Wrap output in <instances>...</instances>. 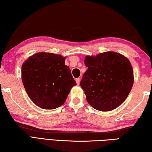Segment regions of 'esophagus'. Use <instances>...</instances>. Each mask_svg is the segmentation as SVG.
I'll return each instance as SVG.
<instances>
[{"instance_id":"esophagus-1","label":"esophagus","mask_w":152,"mask_h":152,"mask_svg":"<svg viewBox=\"0 0 152 152\" xmlns=\"http://www.w3.org/2000/svg\"><path fill=\"white\" fill-rule=\"evenodd\" d=\"M75 81H76L77 84V85H79V83H80V79L79 78H77V79H75Z\"/></svg>"}]
</instances>
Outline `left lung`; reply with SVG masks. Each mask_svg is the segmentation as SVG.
<instances>
[{
    "label": "left lung",
    "mask_w": 152,
    "mask_h": 152,
    "mask_svg": "<svg viewBox=\"0 0 152 152\" xmlns=\"http://www.w3.org/2000/svg\"><path fill=\"white\" fill-rule=\"evenodd\" d=\"M88 67L80 83L91 107L100 111L118 107L129 94L134 83L132 67L128 58L114 51L85 57Z\"/></svg>",
    "instance_id": "obj_1"
}]
</instances>
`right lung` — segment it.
Here are the masks:
<instances>
[{"instance_id":"obj_1","label":"right lung","mask_w":152,"mask_h":152,"mask_svg":"<svg viewBox=\"0 0 152 152\" xmlns=\"http://www.w3.org/2000/svg\"><path fill=\"white\" fill-rule=\"evenodd\" d=\"M65 58L52 53L34 54L22 66V80L30 99L43 109L64 104L70 89L77 85Z\"/></svg>"}]
</instances>
